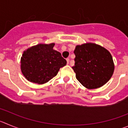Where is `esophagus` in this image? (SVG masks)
Segmentation results:
<instances>
[{
  "instance_id": "34e87169",
  "label": "esophagus",
  "mask_w": 128,
  "mask_h": 128,
  "mask_svg": "<svg viewBox=\"0 0 128 128\" xmlns=\"http://www.w3.org/2000/svg\"><path fill=\"white\" fill-rule=\"evenodd\" d=\"M66 61H67V64H68L69 62H70V58H66Z\"/></svg>"
}]
</instances>
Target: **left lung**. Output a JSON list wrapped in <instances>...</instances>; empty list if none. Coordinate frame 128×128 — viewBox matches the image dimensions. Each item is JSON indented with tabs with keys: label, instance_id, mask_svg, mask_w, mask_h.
<instances>
[{
	"label": "left lung",
	"instance_id": "obj_1",
	"mask_svg": "<svg viewBox=\"0 0 128 128\" xmlns=\"http://www.w3.org/2000/svg\"><path fill=\"white\" fill-rule=\"evenodd\" d=\"M74 53L75 64L72 68L83 86L94 89L109 81L114 71V63L108 50L99 44L86 42L77 45Z\"/></svg>",
	"mask_w": 128,
	"mask_h": 128
}]
</instances>
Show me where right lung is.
<instances>
[{
    "label": "right lung",
    "mask_w": 128,
    "mask_h": 128,
    "mask_svg": "<svg viewBox=\"0 0 128 128\" xmlns=\"http://www.w3.org/2000/svg\"><path fill=\"white\" fill-rule=\"evenodd\" d=\"M55 43L40 44L25 50L21 57V71L28 81L43 84L56 76L67 62L54 49Z\"/></svg>",
    "instance_id": "add662e5"
}]
</instances>
